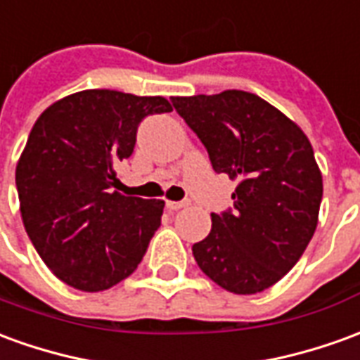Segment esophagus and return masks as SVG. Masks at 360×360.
Returning a JSON list of instances; mask_svg holds the SVG:
<instances>
[{
  "label": "esophagus",
  "mask_w": 360,
  "mask_h": 360,
  "mask_svg": "<svg viewBox=\"0 0 360 360\" xmlns=\"http://www.w3.org/2000/svg\"><path fill=\"white\" fill-rule=\"evenodd\" d=\"M188 203L186 201H168L167 200V209H170V211H178V209L186 207Z\"/></svg>",
  "instance_id": "34e87169"
}]
</instances>
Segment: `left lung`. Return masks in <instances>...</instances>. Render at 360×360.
Instances as JSON below:
<instances>
[{"instance_id": "1", "label": "left lung", "mask_w": 360, "mask_h": 360, "mask_svg": "<svg viewBox=\"0 0 360 360\" xmlns=\"http://www.w3.org/2000/svg\"><path fill=\"white\" fill-rule=\"evenodd\" d=\"M215 172L238 180L234 209L211 213L192 246L203 274L234 295H256L290 271L314 236L322 172L300 127L246 91L172 96Z\"/></svg>"}]
</instances>
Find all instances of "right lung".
I'll return each instance as SVG.
<instances>
[{"label": "right lung", "mask_w": 360, "mask_h": 360, "mask_svg": "<svg viewBox=\"0 0 360 360\" xmlns=\"http://www.w3.org/2000/svg\"><path fill=\"white\" fill-rule=\"evenodd\" d=\"M170 110L162 96L89 89L48 106L32 126L15 170L22 225L65 285L106 290L143 259L165 201L112 188L141 120Z\"/></svg>", "instance_id": "add662e5"}]
</instances>
